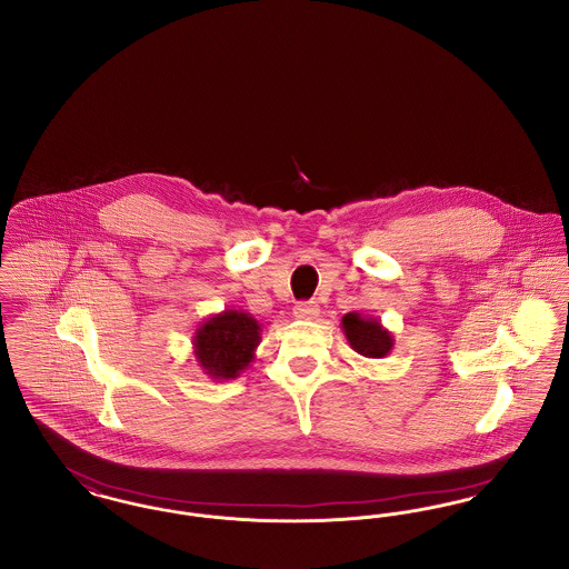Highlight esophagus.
<instances>
[{
    "label": "esophagus",
    "mask_w": 569,
    "mask_h": 569,
    "mask_svg": "<svg viewBox=\"0 0 569 569\" xmlns=\"http://www.w3.org/2000/svg\"><path fill=\"white\" fill-rule=\"evenodd\" d=\"M318 313H320V309H318V305L313 300L298 302L297 307H295V316H297L298 320H316Z\"/></svg>",
    "instance_id": "1"
}]
</instances>
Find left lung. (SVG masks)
Instances as JSON below:
<instances>
[{
    "instance_id": "obj_1",
    "label": "left lung",
    "mask_w": 569,
    "mask_h": 569,
    "mask_svg": "<svg viewBox=\"0 0 569 569\" xmlns=\"http://www.w3.org/2000/svg\"><path fill=\"white\" fill-rule=\"evenodd\" d=\"M341 330L353 352L365 358H383L395 348L392 332L383 328L378 318L352 311L341 318Z\"/></svg>"
}]
</instances>
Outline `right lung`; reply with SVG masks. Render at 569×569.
<instances>
[{
    "instance_id": "1",
    "label": "right lung",
    "mask_w": 569,
    "mask_h": 569,
    "mask_svg": "<svg viewBox=\"0 0 569 569\" xmlns=\"http://www.w3.org/2000/svg\"><path fill=\"white\" fill-rule=\"evenodd\" d=\"M260 332L262 328L251 313L223 309L196 328L193 358L202 373L216 381L239 378L256 358Z\"/></svg>"
}]
</instances>
